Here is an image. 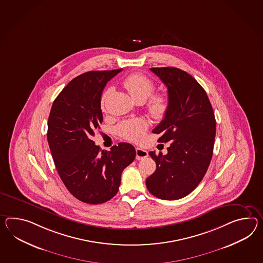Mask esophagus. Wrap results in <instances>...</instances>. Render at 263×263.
I'll list each match as a JSON object with an SVG mask.
<instances>
[{
	"label": "esophagus",
	"mask_w": 263,
	"mask_h": 263,
	"mask_svg": "<svg viewBox=\"0 0 263 263\" xmlns=\"http://www.w3.org/2000/svg\"><path fill=\"white\" fill-rule=\"evenodd\" d=\"M148 157V152L142 148H136V159L138 160H143Z\"/></svg>",
	"instance_id": "obj_1"
}]
</instances>
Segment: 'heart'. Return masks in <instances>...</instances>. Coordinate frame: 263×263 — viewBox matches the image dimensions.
<instances>
[{
    "label": "heart",
    "mask_w": 263,
    "mask_h": 263,
    "mask_svg": "<svg viewBox=\"0 0 263 263\" xmlns=\"http://www.w3.org/2000/svg\"><path fill=\"white\" fill-rule=\"evenodd\" d=\"M122 84L125 89L135 101L143 103L146 101L155 89V84L152 80L146 77L145 75L136 72L128 75L122 81ZM109 89L104 90L101 98V103L103 105L105 99L108 94ZM168 109V99L163 94H155L152 95L147 103V110L149 114L156 120H161ZM147 128L146 122L141 119L126 120L121 122L117 131L118 133L130 141H140Z\"/></svg>",
    "instance_id": "b5f03b06"
}]
</instances>
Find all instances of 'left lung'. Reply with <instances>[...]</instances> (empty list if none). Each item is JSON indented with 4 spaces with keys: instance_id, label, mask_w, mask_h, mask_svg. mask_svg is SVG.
I'll use <instances>...</instances> for the list:
<instances>
[{
    "instance_id": "1",
    "label": "left lung",
    "mask_w": 263,
    "mask_h": 263,
    "mask_svg": "<svg viewBox=\"0 0 263 263\" xmlns=\"http://www.w3.org/2000/svg\"><path fill=\"white\" fill-rule=\"evenodd\" d=\"M166 85L168 109L153 130L159 142H169L167 154L149 152L156 171L146 179L148 191L165 200L184 198L199 185L211 161L216 120L202 86L185 71L153 67Z\"/></svg>"
}]
</instances>
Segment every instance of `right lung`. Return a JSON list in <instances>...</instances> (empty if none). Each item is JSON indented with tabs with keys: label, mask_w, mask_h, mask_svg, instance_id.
<instances>
[{
	"label": "right lung",
	"mask_w": 263,
	"mask_h": 263,
	"mask_svg": "<svg viewBox=\"0 0 263 263\" xmlns=\"http://www.w3.org/2000/svg\"><path fill=\"white\" fill-rule=\"evenodd\" d=\"M121 71H89L73 79L55 99L48 118L47 141L59 176L67 190L85 203L112 199L123 169L136 157L134 146L127 142L104 151L92 141L103 122V88Z\"/></svg>",
	"instance_id": "right-lung-1"
}]
</instances>
